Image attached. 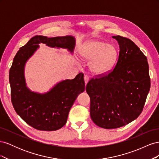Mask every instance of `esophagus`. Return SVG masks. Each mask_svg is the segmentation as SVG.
Masks as SVG:
<instances>
[{
	"label": "esophagus",
	"instance_id": "1",
	"mask_svg": "<svg viewBox=\"0 0 159 159\" xmlns=\"http://www.w3.org/2000/svg\"><path fill=\"white\" fill-rule=\"evenodd\" d=\"M89 77L87 76V75H85V76H84V81H85V85H87V84H88V82L89 81Z\"/></svg>",
	"mask_w": 159,
	"mask_h": 159
}]
</instances>
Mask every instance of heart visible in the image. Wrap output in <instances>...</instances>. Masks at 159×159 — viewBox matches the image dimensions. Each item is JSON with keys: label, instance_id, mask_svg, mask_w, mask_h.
<instances>
[{"label": "heart", "instance_id": "obj_1", "mask_svg": "<svg viewBox=\"0 0 159 159\" xmlns=\"http://www.w3.org/2000/svg\"><path fill=\"white\" fill-rule=\"evenodd\" d=\"M81 61L89 62V70L93 75H103L112 69L117 57L115 46L98 40H91L85 42L79 50Z\"/></svg>", "mask_w": 159, "mask_h": 159}]
</instances>
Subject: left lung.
Returning <instances> with one entry per match:
<instances>
[{
  "label": "left lung",
  "mask_w": 159,
  "mask_h": 159,
  "mask_svg": "<svg viewBox=\"0 0 159 159\" xmlns=\"http://www.w3.org/2000/svg\"><path fill=\"white\" fill-rule=\"evenodd\" d=\"M112 38L119 46L115 68L86 85L91 118L98 126L107 129L123 127L136 119L151 87L147 57L131 40L121 36Z\"/></svg>",
  "instance_id": "1"
}]
</instances>
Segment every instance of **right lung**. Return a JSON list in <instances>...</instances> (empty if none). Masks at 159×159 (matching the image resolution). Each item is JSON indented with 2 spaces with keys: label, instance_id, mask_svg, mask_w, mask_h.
I'll use <instances>...</instances> for the list:
<instances>
[{
  "label": "right lung",
  "instance_id": "add662e5",
  "mask_svg": "<svg viewBox=\"0 0 159 159\" xmlns=\"http://www.w3.org/2000/svg\"><path fill=\"white\" fill-rule=\"evenodd\" d=\"M40 44L67 49L73 54L75 38L70 35L35 36L20 48L9 71L11 100L16 113L30 126L41 131H56L64 126L75 100L85 91L84 74L80 73L73 80H61L44 93L31 91L26 82L25 66Z\"/></svg>",
  "mask_w": 159,
  "mask_h": 159
}]
</instances>
